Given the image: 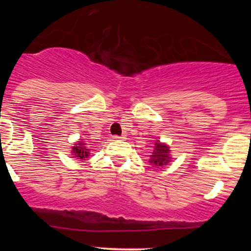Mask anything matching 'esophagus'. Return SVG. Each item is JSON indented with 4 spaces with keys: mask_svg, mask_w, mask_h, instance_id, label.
Here are the masks:
<instances>
[{
    "mask_svg": "<svg viewBox=\"0 0 251 251\" xmlns=\"http://www.w3.org/2000/svg\"><path fill=\"white\" fill-rule=\"evenodd\" d=\"M114 139H116V140H124V139H126V138H125V135H114Z\"/></svg>",
    "mask_w": 251,
    "mask_h": 251,
    "instance_id": "34e87169",
    "label": "esophagus"
}]
</instances>
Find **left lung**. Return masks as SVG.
I'll list each match as a JSON object with an SVG mask.
<instances>
[{"mask_svg": "<svg viewBox=\"0 0 251 251\" xmlns=\"http://www.w3.org/2000/svg\"><path fill=\"white\" fill-rule=\"evenodd\" d=\"M171 152H170V146L168 144L160 143L159 140H155V144L153 146V151L151 152L150 155L149 163L151 164L153 168H164V166L169 165L171 162Z\"/></svg>", "mask_w": 251, "mask_h": 251, "instance_id": "obj_1", "label": "left lung"}]
</instances>
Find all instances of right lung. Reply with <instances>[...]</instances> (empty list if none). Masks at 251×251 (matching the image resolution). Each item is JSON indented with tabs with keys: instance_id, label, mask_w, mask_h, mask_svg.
<instances>
[{
	"instance_id": "add662e5",
	"label": "right lung",
	"mask_w": 251,
	"mask_h": 251,
	"mask_svg": "<svg viewBox=\"0 0 251 251\" xmlns=\"http://www.w3.org/2000/svg\"><path fill=\"white\" fill-rule=\"evenodd\" d=\"M72 155L79 160H85L89 155L88 144L83 142V140H80V142L74 144L73 149H72Z\"/></svg>"
}]
</instances>
